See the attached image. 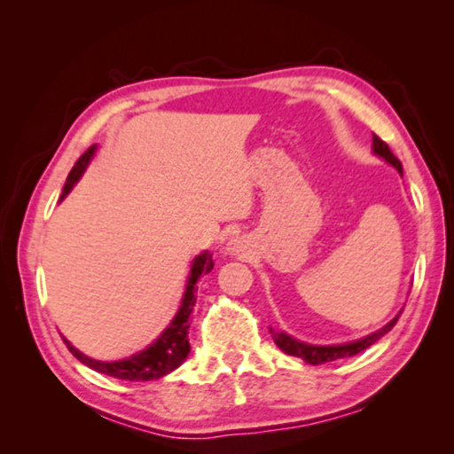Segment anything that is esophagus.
Segmentation results:
<instances>
[{
	"mask_svg": "<svg viewBox=\"0 0 454 454\" xmlns=\"http://www.w3.org/2000/svg\"><path fill=\"white\" fill-rule=\"evenodd\" d=\"M232 250H234V252H238V244H232Z\"/></svg>",
	"mask_w": 454,
	"mask_h": 454,
	"instance_id": "34e87169",
	"label": "esophagus"
}]
</instances>
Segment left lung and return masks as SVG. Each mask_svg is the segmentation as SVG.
I'll return each instance as SVG.
<instances>
[{
	"label": "left lung",
	"instance_id": "1",
	"mask_svg": "<svg viewBox=\"0 0 454 454\" xmlns=\"http://www.w3.org/2000/svg\"><path fill=\"white\" fill-rule=\"evenodd\" d=\"M372 148H374V153H379V156H382L388 164H393L396 170L403 174L401 160H398L395 153L390 152L388 144L382 142L376 134H372ZM398 318H401V314H398V317H395L393 320H390L387 326L380 328L379 333L366 336V338H363V340H356V342H350V344H340V347H312V344L298 342V340H294V338H290L288 334H284V333H276V330H272V328H270V333H272L274 342L278 344V348L282 352H286V355H290V356L302 358L304 363L317 366V364L333 363V360H338V358L355 356V355H358V352H363L368 347H372V344L379 340L382 334H387L388 330H393V326L396 325Z\"/></svg>",
	"mask_w": 454,
	"mask_h": 454
}]
</instances>
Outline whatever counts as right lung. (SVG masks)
<instances>
[{
    "instance_id": "right-lung-1",
    "label": "right lung",
    "mask_w": 454,
    "mask_h": 454,
    "mask_svg": "<svg viewBox=\"0 0 454 454\" xmlns=\"http://www.w3.org/2000/svg\"><path fill=\"white\" fill-rule=\"evenodd\" d=\"M94 150H96V145H91V148H88L82 153L78 162L74 164L72 172L67 174V180L64 184V192H61L59 200H64L67 196V192L74 188V184L80 180V176L83 174V170H86L90 158L94 156ZM212 268H214L212 254L210 252H202V254L194 260V264H192L188 286H186V292H184V298H182V306H180L178 314H176V318L172 320V325L168 326L162 334H160L156 342L150 344L145 350L137 352V355L129 356L126 360H116V363H99V360L88 358L86 355H82L80 350H75L72 344L64 338L66 347L70 348L72 355L78 358L82 364L94 368V371L104 372L107 376H114V379L140 382V380L160 379V376L172 372L174 368H178L184 360H186L188 352H190L188 328H190V314L196 304V296H194V292L198 290L196 282L200 276L208 274Z\"/></svg>"
}]
</instances>
